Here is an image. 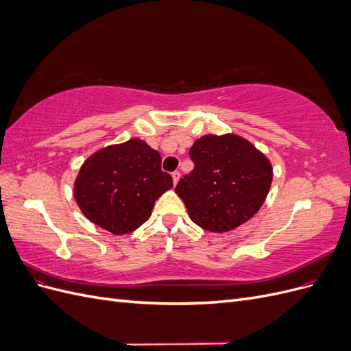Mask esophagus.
Returning <instances> with one entry per match:
<instances>
[{
    "label": "esophagus",
    "mask_w": 351,
    "mask_h": 351,
    "mask_svg": "<svg viewBox=\"0 0 351 351\" xmlns=\"http://www.w3.org/2000/svg\"><path fill=\"white\" fill-rule=\"evenodd\" d=\"M171 176H173V182H174V186H177L178 180H180V176H182V174H180V171H174Z\"/></svg>",
    "instance_id": "34e87169"
}]
</instances>
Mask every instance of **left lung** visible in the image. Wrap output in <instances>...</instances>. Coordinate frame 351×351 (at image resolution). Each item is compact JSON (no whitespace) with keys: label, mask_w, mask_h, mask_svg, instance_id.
Returning <instances> with one entry per match:
<instances>
[{"label":"left lung","mask_w":351,"mask_h":351,"mask_svg":"<svg viewBox=\"0 0 351 351\" xmlns=\"http://www.w3.org/2000/svg\"><path fill=\"white\" fill-rule=\"evenodd\" d=\"M189 155L195 168L180 180L176 193L195 224L227 232L261 209L271 189L272 165L253 143L234 133L205 134Z\"/></svg>","instance_id":"obj_1"}]
</instances>
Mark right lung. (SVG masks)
Instances as JSON below:
<instances>
[{
    "mask_svg": "<svg viewBox=\"0 0 351 351\" xmlns=\"http://www.w3.org/2000/svg\"><path fill=\"white\" fill-rule=\"evenodd\" d=\"M171 187L161 155L134 137L92 154L79 169L73 195L95 226L123 236L149 219L155 200Z\"/></svg>",
    "mask_w": 351,
    "mask_h": 351,
    "instance_id": "right-lung-1",
    "label": "right lung"
}]
</instances>
